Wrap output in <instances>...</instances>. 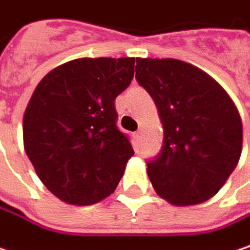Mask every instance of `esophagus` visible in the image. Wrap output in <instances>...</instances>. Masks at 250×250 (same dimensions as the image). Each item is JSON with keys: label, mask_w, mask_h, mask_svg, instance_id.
Segmentation results:
<instances>
[{"label": "esophagus", "mask_w": 250, "mask_h": 250, "mask_svg": "<svg viewBox=\"0 0 250 250\" xmlns=\"http://www.w3.org/2000/svg\"><path fill=\"white\" fill-rule=\"evenodd\" d=\"M134 138H135V141H137V144L141 141V131H137L135 134H134Z\"/></svg>", "instance_id": "obj_1"}]
</instances>
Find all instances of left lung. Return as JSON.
Wrapping results in <instances>:
<instances>
[{"label": "left lung", "instance_id": "obj_1", "mask_svg": "<svg viewBox=\"0 0 250 250\" xmlns=\"http://www.w3.org/2000/svg\"><path fill=\"white\" fill-rule=\"evenodd\" d=\"M135 72L165 132L160 156L147 163L151 185L176 207L205 202L242 154L243 126L234 102L209 74L179 60L137 58Z\"/></svg>", "mask_w": 250, "mask_h": 250}]
</instances>
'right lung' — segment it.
<instances>
[{
	"mask_svg": "<svg viewBox=\"0 0 250 250\" xmlns=\"http://www.w3.org/2000/svg\"><path fill=\"white\" fill-rule=\"evenodd\" d=\"M135 58H78L49 71L23 116L24 151L42 184L71 205L107 198L132 146L116 126L115 99L131 84Z\"/></svg>",
	"mask_w": 250,
	"mask_h": 250,
	"instance_id": "1",
	"label": "right lung"
}]
</instances>
